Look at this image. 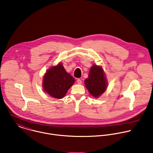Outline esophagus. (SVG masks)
<instances>
[{
  "mask_svg": "<svg viewBox=\"0 0 153 153\" xmlns=\"http://www.w3.org/2000/svg\"><path fill=\"white\" fill-rule=\"evenodd\" d=\"M77 84H79V85L82 84V80H81L80 79H78L77 80Z\"/></svg>",
  "mask_w": 153,
  "mask_h": 153,
  "instance_id": "1",
  "label": "esophagus"
}]
</instances>
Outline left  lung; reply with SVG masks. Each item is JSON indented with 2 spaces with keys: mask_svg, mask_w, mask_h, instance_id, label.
I'll return each instance as SVG.
<instances>
[{
  "mask_svg": "<svg viewBox=\"0 0 153 153\" xmlns=\"http://www.w3.org/2000/svg\"><path fill=\"white\" fill-rule=\"evenodd\" d=\"M85 85L89 92L95 98H98L106 91L107 79L101 66L94 64L91 67L88 77L85 80Z\"/></svg>",
  "mask_w": 153,
  "mask_h": 153,
  "instance_id": "1",
  "label": "left lung"
}]
</instances>
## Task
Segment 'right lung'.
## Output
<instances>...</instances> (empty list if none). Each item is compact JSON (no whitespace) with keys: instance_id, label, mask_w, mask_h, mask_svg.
<instances>
[{"instance_id":"obj_1","label":"right lung","mask_w":153,"mask_h":153,"mask_svg":"<svg viewBox=\"0 0 153 153\" xmlns=\"http://www.w3.org/2000/svg\"><path fill=\"white\" fill-rule=\"evenodd\" d=\"M75 82V79L68 73L62 63L49 68L45 73L43 89L51 97L61 99Z\"/></svg>"}]
</instances>
